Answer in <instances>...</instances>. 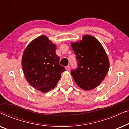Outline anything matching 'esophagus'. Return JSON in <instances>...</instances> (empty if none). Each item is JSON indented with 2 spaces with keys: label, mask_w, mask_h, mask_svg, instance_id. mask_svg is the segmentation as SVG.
<instances>
[{
  "label": "esophagus",
  "mask_w": 129,
  "mask_h": 129,
  "mask_svg": "<svg viewBox=\"0 0 129 129\" xmlns=\"http://www.w3.org/2000/svg\"><path fill=\"white\" fill-rule=\"evenodd\" d=\"M65 68H66V70H69L70 69V66H66Z\"/></svg>",
  "instance_id": "esophagus-1"
}]
</instances>
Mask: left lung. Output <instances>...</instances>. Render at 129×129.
<instances>
[{
    "instance_id": "left-lung-1",
    "label": "left lung",
    "mask_w": 129,
    "mask_h": 129,
    "mask_svg": "<svg viewBox=\"0 0 129 129\" xmlns=\"http://www.w3.org/2000/svg\"><path fill=\"white\" fill-rule=\"evenodd\" d=\"M77 61L76 69L71 75L77 86L84 90L94 89L105 79L109 69V60L98 39L85 35L78 42H72Z\"/></svg>"
}]
</instances>
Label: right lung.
Segmentation results:
<instances>
[{
    "instance_id": "obj_1",
    "label": "right lung",
    "mask_w": 129,
    "mask_h": 129,
    "mask_svg": "<svg viewBox=\"0 0 129 129\" xmlns=\"http://www.w3.org/2000/svg\"><path fill=\"white\" fill-rule=\"evenodd\" d=\"M56 49V46L43 35L32 40L23 54L22 66L26 80L43 93L54 89L65 71Z\"/></svg>"
}]
</instances>
